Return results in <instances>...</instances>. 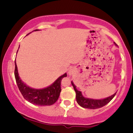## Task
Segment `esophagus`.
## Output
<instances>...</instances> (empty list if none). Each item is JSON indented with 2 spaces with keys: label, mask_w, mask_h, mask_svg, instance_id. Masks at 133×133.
Here are the masks:
<instances>
[{
  "label": "esophagus",
  "mask_w": 133,
  "mask_h": 133,
  "mask_svg": "<svg viewBox=\"0 0 133 133\" xmlns=\"http://www.w3.org/2000/svg\"><path fill=\"white\" fill-rule=\"evenodd\" d=\"M69 73H70V74H71V72H69Z\"/></svg>",
  "instance_id": "obj_1"
}]
</instances>
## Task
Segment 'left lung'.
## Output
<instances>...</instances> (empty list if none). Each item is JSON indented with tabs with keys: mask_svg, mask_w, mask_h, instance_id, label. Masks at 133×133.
I'll return each mask as SVG.
<instances>
[{
	"mask_svg": "<svg viewBox=\"0 0 133 133\" xmlns=\"http://www.w3.org/2000/svg\"><path fill=\"white\" fill-rule=\"evenodd\" d=\"M114 44H115V45H116V43ZM71 84L72 85L73 88H74V91H75L76 94V101L78 103L79 106H81L84 108L95 109H97V108H102V107L106 105L108 103H109L113 99V97L115 96L116 94V92H115L114 94L109 96V97H108L104 99H95L88 98V97H84L81 91H79L77 89L76 86L74 85L72 81H71Z\"/></svg>",
	"mask_w": 133,
	"mask_h": 133,
	"instance_id": "left-lung-1",
	"label": "left lung"
}]
</instances>
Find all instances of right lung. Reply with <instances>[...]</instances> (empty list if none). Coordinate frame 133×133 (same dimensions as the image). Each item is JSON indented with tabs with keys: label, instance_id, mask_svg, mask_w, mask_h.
Here are the masks:
<instances>
[{
	"label": "right lung",
	"instance_id": "obj_1",
	"mask_svg": "<svg viewBox=\"0 0 133 133\" xmlns=\"http://www.w3.org/2000/svg\"><path fill=\"white\" fill-rule=\"evenodd\" d=\"M37 30H39L36 29L34 31H37ZM14 75L19 91H21V94L25 99L34 105L51 106L56 103L59 98L61 91V82L62 78L66 77L67 74L65 73L63 75L58 77L56 81L47 88L43 89H34L25 84L20 78L16 61L15 60Z\"/></svg>",
	"mask_w": 133,
	"mask_h": 133
}]
</instances>
